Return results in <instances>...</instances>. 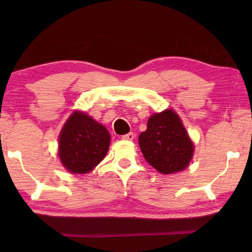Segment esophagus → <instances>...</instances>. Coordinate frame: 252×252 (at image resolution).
<instances>
[{
    "instance_id": "34e87169",
    "label": "esophagus",
    "mask_w": 252,
    "mask_h": 252,
    "mask_svg": "<svg viewBox=\"0 0 252 252\" xmlns=\"http://www.w3.org/2000/svg\"><path fill=\"white\" fill-rule=\"evenodd\" d=\"M123 140H126V141H132L134 139V134L133 133H128V134H125V135L122 136Z\"/></svg>"
}]
</instances>
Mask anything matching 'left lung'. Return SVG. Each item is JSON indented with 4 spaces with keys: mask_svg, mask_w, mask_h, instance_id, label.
<instances>
[{
    "mask_svg": "<svg viewBox=\"0 0 252 252\" xmlns=\"http://www.w3.org/2000/svg\"><path fill=\"white\" fill-rule=\"evenodd\" d=\"M139 144L146 160L161 174L184 171L194 155V143L180 117L171 109L150 117Z\"/></svg>",
    "mask_w": 252,
    "mask_h": 252,
    "instance_id": "1",
    "label": "left lung"
}]
</instances>
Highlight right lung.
<instances>
[{"label": "right lung", "instance_id": "obj_1", "mask_svg": "<svg viewBox=\"0 0 252 252\" xmlns=\"http://www.w3.org/2000/svg\"><path fill=\"white\" fill-rule=\"evenodd\" d=\"M58 156L71 173L91 172L106 156L111 136L104 126L85 112L74 111L60 134Z\"/></svg>", "mask_w": 252, "mask_h": 252}]
</instances>
